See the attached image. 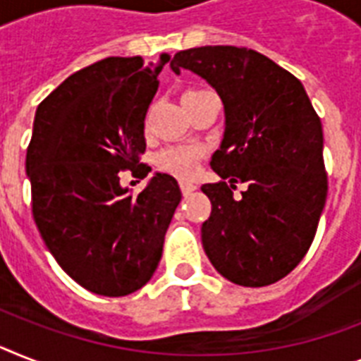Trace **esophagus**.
<instances>
[{"label": "esophagus", "instance_id": "esophagus-1", "mask_svg": "<svg viewBox=\"0 0 361 361\" xmlns=\"http://www.w3.org/2000/svg\"><path fill=\"white\" fill-rule=\"evenodd\" d=\"M180 190H183V195H190V193L197 190V186L193 183H180Z\"/></svg>", "mask_w": 361, "mask_h": 361}]
</instances>
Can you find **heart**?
I'll use <instances>...</instances> for the list:
<instances>
[{
	"mask_svg": "<svg viewBox=\"0 0 361 361\" xmlns=\"http://www.w3.org/2000/svg\"><path fill=\"white\" fill-rule=\"evenodd\" d=\"M188 94H190V92H188ZM201 157L202 149L197 147V145L169 147L164 149L162 153L157 157V166H159L162 171H166V173H171L178 178H190L195 173V168H197V162Z\"/></svg>",
	"mask_w": 361,
	"mask_h": 361,
	"instance_id": "1",
	"label": "heart"
}]
</instances>
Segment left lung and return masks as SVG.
<instances>
[{
	"label": "left lung",
	"mask_w": 361,
	"mask_h": 361,
	"mask_svg": "<svg viewBox=\"0 0 361 361\" xmlns=\"http://www.w3.org/2000/svg\"><path fill=\"white\" fill-rule=\"evenodd\" d=\"M171 70L207 80L225 106V133L202 184L212 212L201 227L208 260L227 281L260 288L299 266L326 201L323 127L305 86L266 55L236 46L178 51ZM236 182H245L233 197Z\"/></svg>",
	"instance_id": "left-lung-1"
}]
</instances>
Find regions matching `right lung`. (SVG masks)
<instances>
[{
	"mask_svg": "<svg viewBox=\"0 0 361 361\" xmlns=\"http://www.w3.org/2000/svg\"><path fill=\"white\" fill-rule=\"evenodd\" d=\"M168 61L109 56L37 109L25 159L32 217L59 266L92 293L123 297L151 281L183 197L168 173H154L138 195L120 184L125 169L151 171L140 160L144 121Z\"/></svg>",
	"mask_w": 361,
	"mask_h": 361,
	"instance_id": "obj_1",
	"label": "right lung"
}]
</instances>
